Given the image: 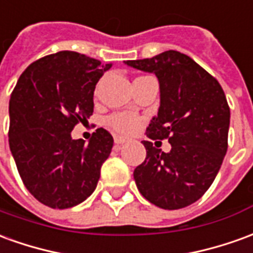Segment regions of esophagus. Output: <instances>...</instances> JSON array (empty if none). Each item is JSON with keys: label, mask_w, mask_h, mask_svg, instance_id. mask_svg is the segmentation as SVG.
<instances>
[{"label": "esophagus", "mask_w": 253, "mask_h": 253, "mask_svg": "<svg viewBox=\"0 0 253 253\" xmlns=\"http://www.w3.org/2000/svg\"><path fill=\"white\" fill-rule=\"evenodd\" d=\"M126 139L125 137H121V136H114V143L116 144H124V143H126Z\"/></svg>", "instance_id": "esophagus-1"}]
</instances>
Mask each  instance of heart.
I'll list each match as a JSON object with an SVG mask.
<instances>
[{"instance_id": "b5f03b06", "label": "heart", "mask_w": 253, "mask_h": 253, "mask_svg": "<svg viewBox=\"0 0 253 253\" xmlns=\"http://www.w3.org/2000/svg\"><path fill=\"white\" fill-rule=\"evenodd\" d=\"M107 126L121 135H132L141 126V118L133 112H116L106 118Z\"/></svg>"}]
</instances>
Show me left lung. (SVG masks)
<instances>
[{"mask_svg":"<svg viewBox=\"0 0 253 253\" xmlns=\"http://www.w3.org/2000/svg\"><path fill=\"white\" fill-rule=\"evenodd\" d=\"M125 64L158 78L161 106L146 133L171 144L164 152L152 141H141L147 155L133 171L137 189L161 209H184L211 187L227 151L230 109L225 92L214 76L175 50Z\"/></svg>","mask_w":253,"mask_h":253,"instance_id":"left-lung-1","label":"left lung"}]
</instances>
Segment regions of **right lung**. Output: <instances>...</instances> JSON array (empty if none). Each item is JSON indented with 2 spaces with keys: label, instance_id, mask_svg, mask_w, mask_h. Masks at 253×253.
<instances>
[{
  "label": "right lung",
  "instance_id": "obj_1",
  "mask_svg": "<svg viewBox=\"0 0 253 253\" xmlns=\"http://www.w3.org/2000/svg\"><path fill=\"white\" fill-rule=\"evenodd\" d=\"M110 68L58 51L27 66L10 94L9 147L26 188L47 207H73L96 188L113 136L98 128L85 143L71 132L92 116L95 85Z\"/></svg>",
  "mask_w": 253,
  "mask_h": 253
}]
</instances>
